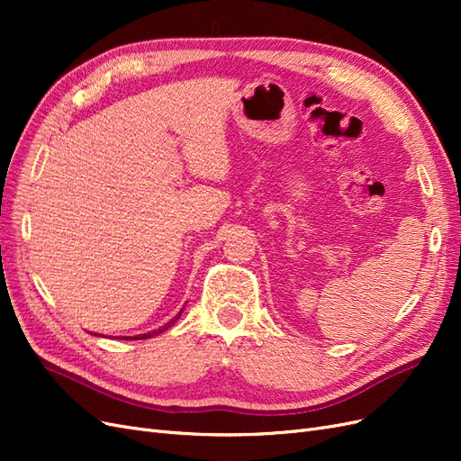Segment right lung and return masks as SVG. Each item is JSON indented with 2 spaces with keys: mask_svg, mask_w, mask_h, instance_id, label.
<instances>
[{
  "mask_svg": "<svg viewBox=\"0 0 461 461\" xmlns=\"http://www.w3.org/2000/svg\"><path fill=\"white\" fill-rule=\"evenodd\" d=\"M183 312H185V308L180 310L171 321H167V323H165L163 327H159V329H156V330H149V332H144V334H136V337H122V339H124V340H146V339H151V337H158V334H161V332H165L167 329H169V327L175 323V321H176L180 315H183Z\"/></svg>",
  "mask_w": 461,
  "mask_h": 461,
  "instance_id": "right-lung-1",
  "label": "right lung"
}]
</instances>
